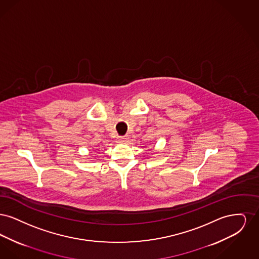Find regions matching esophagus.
Returning a JSON list of instances; mask_svg holds the SVG:
<instances>
[{"mask_svg": "<svg viewBox=\"0 0 259 259\" xmlns=\"http://www.w3.org/2000/svg\"><path fill=\"white\" fill-rule=\"evenodd\" d=\"M128 139H129V136L128 135L120 136V137L117 138V141H118L119 143H123V142H126Z\"/></svg>", "mask_w": 259, "mask_h": 259, "instance_id": "1", "label": "esophagus"}]
</instances>
